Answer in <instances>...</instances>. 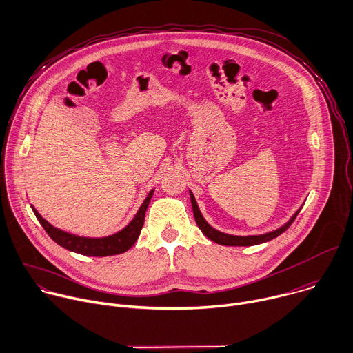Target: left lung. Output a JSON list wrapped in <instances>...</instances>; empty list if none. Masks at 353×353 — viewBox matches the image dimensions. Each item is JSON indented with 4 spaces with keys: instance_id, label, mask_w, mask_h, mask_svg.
<instances>
[{
    "instance_id": "8db88e82",
    "label": "left lung",
    "mask_w": 353,
    "mask_h": 353,
    "mask_svg": "<svg viewBox=\"0 0 353 353\" xmlns=\"http://www.w3.org/2000/svg\"><path fill=\"white\" fill-rule=\"evenodd\" d=\"M190 201H192V208H193V214H194L196 224H197V227L201 230V232H203L208 239H211V241L219 243V245H224V246H253V245H259V243L268 242V241L276 238L278 235H281L283 232H285V231L291 227V224L295 221L296 216L299 214V211H301V210H298L296 213L294 214V217H292L284 227H281V228H278V230H275V231H272V232L263 234V235H253V236H234V235L223 234V232L214 230L213 227H210V225L205 223V220L203 219V216H201V213H200L199 205H197V203H196L194 196H193L192 192H190Z\"/></svg>"
}]
</instances>
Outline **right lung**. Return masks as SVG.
Masks as SVG:
<instances>
[{"label":"right lung","instance_id":"1","mask_svg":"<svg viewBox=\"0 0 353 353\" xmlns=\"http://www.w3.org/2000/svg\"><path fill=\"white\" fill-rule=\"evenodd\" d=\"M153 193H154V190H150V193L145 199L143 204L140 205L134 219L129 223V225H126L122 231H119L111 236H105V238H85V236H77L72 234H68L65 231L54 228L50 223H47L39 214V211L34 207H32V210H33L36 219L41 224V227L48 234V236L55 243L62 246L63 249L83 254V256H94V257L114 256V254H119V253L129 250L137 241L140 231H142V228H143L145 214H146V210L152 200Z\"/></svg>","mask_w":353,"mask_h":353}]
</instances>
